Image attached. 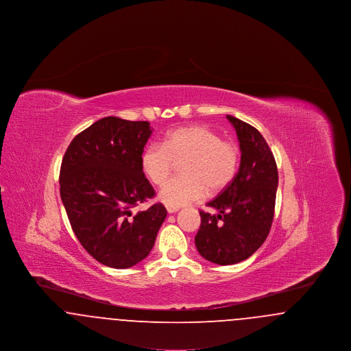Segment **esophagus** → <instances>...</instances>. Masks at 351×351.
<instances>
[{"mask_svg":"<svg viewBox=\"0 0 351 351\" xmlns=\"http://www.w3.org/2000/svg\"><path fill=\"white\" fill-rule=\"evenodd\" d=\"M179 210V208H173V206H167V212L171 215V213H176Z\"/></svg>","mask_w":351,"mask_h":351,"instance_id":"esophagus-1","label":"esophagus"}]
</instances>
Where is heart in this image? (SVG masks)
<instances>
[{"instance_id": "b5f03b06", "label": "heart", "mask_w": 351, "mask_h": 351, "mask_svg": "<svg viewBox=\"0 0 351 351\" xmlns=\"http://www.w3.org/2000/svg\"><path fill=\"white\" fill-rule=\"evenodd\" d=\"M180 163V176L165 184L159 199L179 208L202 199L208 188L219 192L233 182L239 166V149L233 141L204 125H188L168 132L163 145L151 143L141 156V166L154 185H162Z\"/></svg>"}]
</instances>
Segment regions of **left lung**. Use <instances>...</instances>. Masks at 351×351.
I'll use <instances>...</instances> for the list:
<instances>
[{
    "label": "left lung",
    "instance_id": "1",
    "mask_svg": "<svg viewBox=\"0 0 351 351\" xmlns=\"http://www.w3.org/2000/svg\"><path fill=\"white\" fill-rule=\"evenodd\" d=\"M238 135L241 165L233 179L200 210L195 243L201 256L216 265H234L251 256L266 241L275 210L278 167L266 139L254 126L226 116Z\"/></svg>",
    "mask_w": 351,
    "mask_h": 351
}]
</instances>
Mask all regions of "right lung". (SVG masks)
<instances>
[{"instance_id": "add662e5", "label": "right lung", "mask_w": 351, "mask_h": 351, "mask_svg": "<svg viewBox=\"0 0 351 351\" xmlns=\"http://www.w3.org/2000/svg\"><path fill=\"white\" fill-rule=\"evenodd\" d=\"M152 129L147 121L101 118L69 143L60 167V197L82 246L97 262L133 267L155 243L167 210L163 204L133 215L155 191L141 156Z\"/></svg>"}]
</instances>
